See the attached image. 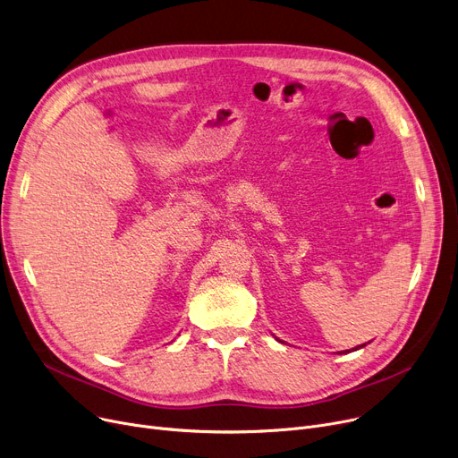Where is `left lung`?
I'll list each match as a JSON object with an SVG mask.
<instances>
[{
	"label": "left lung",
	"mask_w": 458,
	"mask_h": 458,
	"mask_svg": "<svg viewBox=\"0 0 458 458\" xmlns=\"http://www.w3.org/2000/svg\"><path fill=\"white\" fill-rule=\"evenodd\" d=\"M356 349H358V347H356Z\"/></svg>",
	"instance_id": "1"
}]
</instances>
